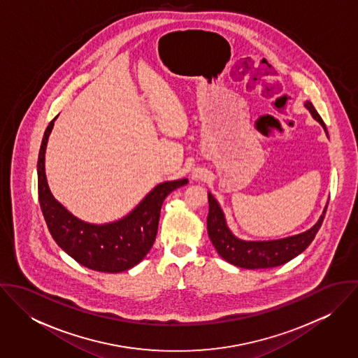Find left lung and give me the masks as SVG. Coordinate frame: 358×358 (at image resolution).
I'll list each match as a JSON object with an SVG mask.
<instances>
[{
	"instance_id": "1",
	"label": "left lung",
	"mask_w": 358,
	"mask_h": 358,
	"mask_svg": "<svg viewBox=\"0 0 358 358\" xmlns=\"http://www.w3.org/2000/svg\"><path fill=\"white\" fill-rule=\"evenodd\" d=\"M311 115L325 128V124L317 110L314 108L313 103H305ZM209 200V213L206 219V227H208V236L216 248L217 254L222 256L226 262L243 267V268H268L281 266L295 256L302 254L307 247L314 240L317 231L320 230L327 206L320 216L318 222L305 233H301L298 236L281 238V240H273V241H244L237 238L231 231L229 230L224 215L217 204V201L213 199L210 193H208Z\"/></svg>"
}]
</instances>
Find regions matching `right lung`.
Listing matches in <instances>:
<instances>
[{
  "label": "right lung",
  "instance_id": "right-lung-1",
  "mask_svg": "<svg viewBox=\"0 0 358 358\" xmlns=\"http://www.w3.org/2000/svg\"><path fill=\"white\" fill-rule=\"evenodd\" d=\"M56 118V117H55ZM45 129L38 154V200L56 244L80 264L102 273H121L136 266L153 247L161 206L187 179L164 182L124 219L108 224H90L73 216L50 192L45 176V149L53 121Z\"/></svg>",
  "mask_w": 358,
  "mask_h": 358
}]
</instances>
